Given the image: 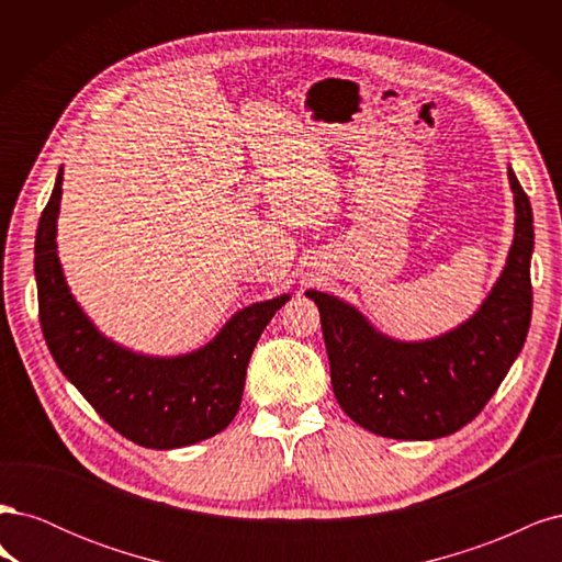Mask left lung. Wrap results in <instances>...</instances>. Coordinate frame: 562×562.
Returning a JSON list of instances; mask_svg holds the SVG:
<instances>
[{"mask_svg": "<svg viewBox=\"0 0 562 562\" xmlns=\"http://www.w3.org/2000/svg\"><path fill=\"white\" fill-rule=\"evenodd\" d=\"M514 241L499 279L467 321L427 337L398 339L337 295L307 291L321 314L339 407L370 434L396 440L443 438L479 415L525 345L532 318L530 199L508 166Z\"/></svg>", "mask_w": 562, "mask_h": 562, "instance_id": "obj_1", "label": "left lung"}]
</instances>
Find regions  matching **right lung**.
Returning a JSON list of instances; mask_svg holds the SVG:
<instances>
[{
	"label": "right lung",
	"instance_id": "right-lung-1",
	"mask_svg": "<svg viewBox=\"0 0 562 562\" xmlns=\"http://www.w3.org/2000/svg\"><path fill=\"white\" fill-rule=\"evenodd\" d=\"M60 199L63 166L35 241L42 333L63 375L112 429L143 448H187L227 429L239 413L250 353L293 295L248 304L206 345L187 353L133 351L100 330L67 285L56 241Z\"/></svg>",
	"mask_w": 562,
	"mask_h": 562
}]
</instances>
